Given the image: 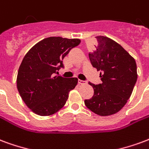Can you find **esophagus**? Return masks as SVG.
<instances>
[{"instance_id": "esophagus-1", "label": "esophagus", "mask_w": 149, "mask_h": 149, "mask_svg": "<svg viewBox=\"0 0 149 149\" xmlns=\"http://www.w3.org/2000/svg\"><path fill=\"white\" fill-rule=\"evenodd\" d=\"M79 83L81 84V85H83V84H86V82L85 81H82L81 79H79Z\"/></svg>"}]
</instances>
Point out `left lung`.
Masks as SVG:
<instances>
[{
    "instance_id": "1",
    "label": "left lung",
    "mask_w": 149,
    "mask_h": 149,
    "mask_svg": "<svg viewBox=\"0 0 149 149\" xmlns=\"http://www.w3.org/2000/svg\"><path fill=\"white\" fill-rule=\"evenodd\" d=\"M96 48L89 53L92 66L101 70L102 83L94 85V95L84 101L86 106L100 116L120 111L130 98L137 79L133 57L110 38L98 36Z\"/></svg>"
}]
</instances>
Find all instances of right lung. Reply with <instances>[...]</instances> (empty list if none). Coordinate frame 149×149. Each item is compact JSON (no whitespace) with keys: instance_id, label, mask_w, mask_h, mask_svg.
Masks as SVG:
<instances>
[{"instance_id":"add662e5","label":"right lung","mask_w":149,"mask_h":149,"mask_svg":"<svg viewBox=\"0 0 149 149\" xmlns=\"http://www.w3.org/2000/svg\"><path fill=\"white\" fill-rule=\"evenodd\" d=\"M80 42L79 39L46 38L24 57L17 74V90L26 106L35 113L50 116L66 104L78 79H67L55 74L63 67L64 57Z\"/></svg>"}]
</instances>
